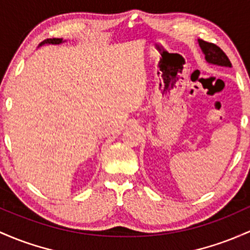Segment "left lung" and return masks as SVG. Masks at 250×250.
<instances>
[{
  "label": "left lung",
  "instance_id": "8db88e82",
  "mask_svg": "<svg viewBox=\"0 0 250 250\" xmlns=\"http://www.w3.org/2000/svg\"><path fill=\"white\" fill-rule=\"evenodd\" d=\"M199 47L202 48V52L204 53L205 60H207L209 64H215L218 66H227L231 67V62H230L229 58L227 57V54L222 51L218 46H216L215 43L207 42V41L198 39Z\"/></svg>",
  "mask_w": 250,
  "mask_h": 250
}]
</instances>
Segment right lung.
I'll return each instance as SVG.
<instances>
[{
  "mask_svg": "<svg viewBox=\"0 0 250 250\" xmlns=\"http://www.w3.org/2000/svg\"><path fill=\"white\" fill-rule=\"evenodd\" d=\"M62 42H64V40L58 39V38H53V39H46V40H43L42 42L39 43V47H40V46L45 45V43H52V45H59V43H62Z\"/></svg>",
  "mask_w": 250,
  "mask_h": 250,
  "instance_id": "1",
  "label": "right lung"
}]
</instances>
